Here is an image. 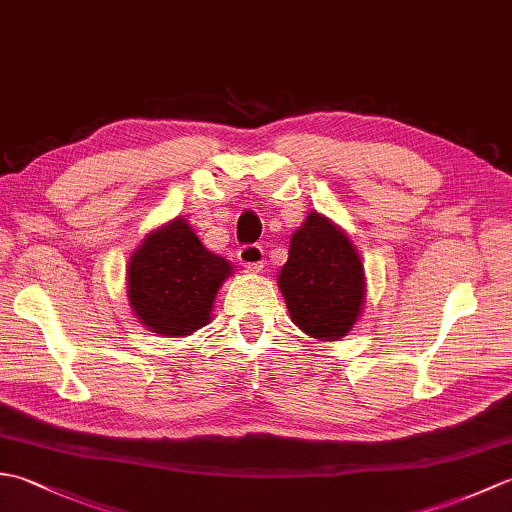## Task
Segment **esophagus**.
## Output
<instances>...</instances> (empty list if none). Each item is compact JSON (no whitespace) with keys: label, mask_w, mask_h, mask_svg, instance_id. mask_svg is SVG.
<instances>
[{"label":"esophagus","mask_w":512,"mask_h":512,"mask_svg":"<svg viewBox=\"0 0 512 512\" xmlns=\"http://www.w3.org/2000/svg\"><path fill=\"white\" fill-rule=\"evenodd\" d=\"M239 262H242L248 270H262L264 268V250L257 244H246L239 248Z\"/></svg>","instance_id":"esophagus-1"}]
</instances>
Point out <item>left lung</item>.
Here are the masks:
<instances>
[{"instance_id":"obj_1","label":"left lung","mask_w":512,"mask_h":512,"mask_svg":"<svg viewBox=\"0 0 512 512\" xmlns=\"http://www.w3.org/2000/svg\"><path fill=\"white\" fill-rule=\"evenodd\" d=\"M277 286L292 323L319 341L350 334L367 295L365 268L350 235L319 211H310L292 233Z\"/></svg>"}]
</instances>
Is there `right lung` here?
Returning a JSON list of instances; mask_svg holds the SVG:
<instances>
[{"label":"right lung","instance_id":"1","mask_svg":"<svg viewBox=\"0 0 512 512\" xmlns=\"http://www.w3.org/2000/svg\"><path fill=\"white\" fill-rule=\"evenodd\" d=\"M231 275L233 264L200 242L187 217H173L129 257V308L149 332L189 336L211 321L217 290Z\"/></svg>","mask_w":512,"mask_h":512}]
</instances>
